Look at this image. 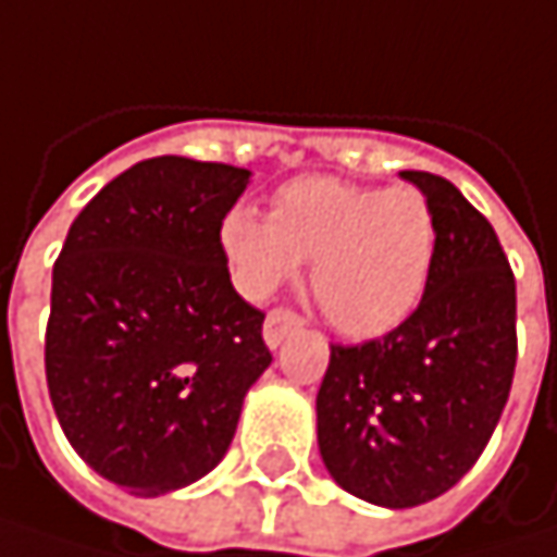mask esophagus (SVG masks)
I'll use <instances>...</instances> for the list:
<instances>
[{
	"label": "esophagus",
	"instance_id": "esophagus-1",
	"mask_svg": "<svg viewBox=\"0 0 557 557\" xmlns=\"http://www.w3.org/2000/svg\"><path fill=\"white\" fill-rule=\"evenodd\" d=\"M299 329H302V319L293 309H271L264 319V341H268V347H280L283 337H289Z\"/></svg>",
	"mask_w": 557,
	"mask_h": 557
}]
</instances>
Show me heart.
<instances>
[{
	"label": "heart",
	"mask_w": 557,
	"mask_h": 557,
	"mask_svg": "<svg viewBox=\"0 0 557 557\" xmlns=\"http://www.w3.org/2000/svg\"><path fill=\"white\" fill-rule=\"evenodd\" d=\"M220 251L235 289L264 299L312 261V293L341 334L380 337L424 299L436 220L418 187H360L306 175L280 184L271 216L232 207Z\"/></svg>",
	"instance_id": "obj_1"
}]
</instances>
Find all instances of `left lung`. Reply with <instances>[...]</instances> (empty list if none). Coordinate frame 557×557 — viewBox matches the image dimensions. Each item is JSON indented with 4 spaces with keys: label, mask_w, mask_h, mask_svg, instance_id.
Masks as SVG:
<instances>
[{
    "label": "left lung",
    "mask_w": 557,
    "mask_h": 557,
    "mask_svg": "<svg viewBox=\"0 0 557 557\" xmlns=\"http://www.w3.org/2000/svg\"><path fill=\"white\" fill-rule=\"evenodd\" d=\"M401 177L436 220L428 293L385 337L331 344L315 398L331 479L392 510L440 497L479 462L517 367V280L497 232L446 177Z\"/></svg>",
    "instance_id": "1"
}]
</instances>
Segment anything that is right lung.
<instances>
[{
    "label": "right lung",
    "instance_id": "right-lung-1",
    "mask_svg": "<svg viewBox=\"0 0 557 557\" xmlns=\"http://www.w3.org/2000/svg\"><path fill=\"white\" fill-rule=\"evenodd\" d=\"M248 177L184 156L136 162L85 203L53 264L50 401L78 456L129 494L216 469L274 360L264 312L235 293L220 251Z\"/></svg>",
    "mask_w": 557,
    "mask_h": 557
}]
</instances>
